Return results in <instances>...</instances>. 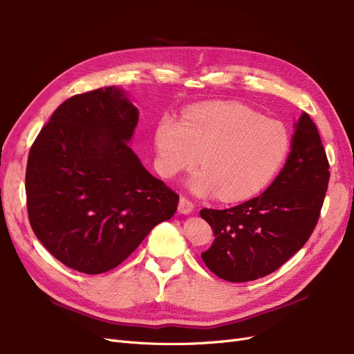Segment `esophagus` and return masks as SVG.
<instances>
[{
  "label": "esophagus",
  "mask_w": 354,
  "mask_h": 354,
  "mask_svg": "<svg viewBox=\"0 0 354 354\" xmlns=\"http://www.w3.org/2000/svg\"><path fill=\"white\" fill-rule=\"evenodd\" d=\"M194 208H195V205H194L192 201H189V199H188L187 196H180V199H179V207H178V209H179L180 214H189V212L194 211Z\"/></svg>",
  "instance_id": "esophagus-1"
}]
</instances>
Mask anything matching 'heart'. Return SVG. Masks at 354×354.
Here are the masks:
<instances>
[{
	"mask_svg": "<svg viewBox=\"0 0 354 354\" xmlns=\"http://www.w3.org/2000/svg\"><path fill=\"white\" fill-rule=\"evenodd\" d=\"M155 146L165 178L188 171L199 160L203 169L189 178V189L236 203L270 185L289 156L292 139L281 121L232 102L199 106L183 115L180 124L162 120Z\"/></svg>",
	"mask_w": 354,
	"mask_h": 354,
	"instance_id": "obj_1",
	"label": "heart"
}]
</instances>
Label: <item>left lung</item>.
<instances>
[{
    "mask_svg": "<svg viewBox=\"0 0 354 354\" xmlns=\"http://www.w3.org/2000/svg\"><path fill=\"white\" fill-rule=\"evenodd\" d=\"M328 169L317 126L304 113L283 169L262 195L233 208L199 211L215 237L201 254L207 268L228 282L256 281L279 269L314 232Z\"/></svg>",
    "mask_w": 354,
    "mask_h": 354,
    "instance_id": "1",
    "label": "left lung"
}]
</instances>
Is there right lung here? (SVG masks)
<instances>
[{"instance_id": "1", "label": "right lung", "mask_w": 354, "mask_h": 354, "mask_svg": "<svg viewBox=\"0 0 354 354\" xmlns=\"http://www.w3.org/2000/svg\"><path fill=\"white\" fill-rule=\"evenodd\" d=\"M137 121L124 92L98 88L60 104L30 149V225L71 269H114L176 212L179 195L150 175L129 146Z\"/></svg>"}]
</instances>
